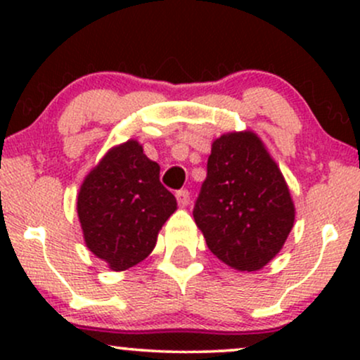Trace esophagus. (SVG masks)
Wrapping results in <instances>:
<instances>
[{
    "instance_id": "34e87169",
    "label": "esophagus",
    "mask_w": 360,
    "mask_h": 360,
    "mask_svg": "<svg viewBox=\"0 0 360 360\" xmlns=\"http://www.w3.org/2000/svg\"><path fill=\"white\" fill-rule=\"evenodd\" d=\"M176 200L179 206H186L189 203V191L188 189H181V191L176 193Z\"/></svg>"
}]
</instances>
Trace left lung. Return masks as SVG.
Wrapping results in <instances>:
<instances>
[{
  "label": "left lung",
  "instance_id": "1",
  "mask_svg": "<svg viewBox=\"0 0 360 360\" xmlns=\"http://www.w3.org/2000/svg\"><path fill=\"white\" fill-rule=\"evenodd\" d=\"M208 249L237 271H259L283 249L295 205L278 164L252 131L217 139L193 210Z\"/></svg>",
  "mask_w": 360,
  "mask_h": 360
}]
</instances>
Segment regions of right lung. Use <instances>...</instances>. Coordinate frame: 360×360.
I'll return each mask as SVG.
<instances>
[{
    "label": "right lung",
    "instance_id": "add662e5",
    "mask_svg": "<svg viewBox=\"0 0 360 360\" xmlns=\"http://www.w3.org/2000/svg\"><path fill=\"white\" fill-rule=\"evenodd\" d=\"M159 164L137 140L113 147L86 176L77 194L84 242L113 271L142 262L176 212L174 194L159 179Z\"/></svg>",
    "mask_w": 360,
    "mask_h": 360
}]
</instances>
